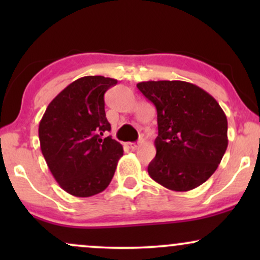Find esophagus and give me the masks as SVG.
<instances>
[{
    "instance_id": "esophagus-1",
    "label": "esophagus",
    "mask_w": 260,
    "mask_h": 260,
    "mask_svg": "<svg viewBox=\"0 0 260 260\" xmlns=\"http://www.w3.org/2000/svg\"><path fill=\"white\" fill-rule=\"evenodd\" d=\"M126 147L131 150H136L138 148V143H126Z\"/></svg>"
}]
</instances>
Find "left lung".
Segmentation results:
<instances>
[{"label": "left lung", "instance_id": "left-lung-1", "mask_svg": "<svg viewBox=\"0 0 260 260\" xmlns=\"http://www.w3.org/2000/svg\"><path fill=\"white\" fill-rule=\"evenodd\" d=\"M157 111L156 155L149 176L168 189L187 192L215 172L228 149V118L219 103L196 84L149 80L137 84Z\"/></svg>", "mask_w": 260, "mask_h": 260}]
</instances>
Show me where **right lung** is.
<instances>
[{
    "instance_id": "obj_1",
    "label": "right lung",
    "mask_w": 260,
    "mask_h": 260,
    "mask_svg": "<svg viewBox=\"0 0 260 260\" xmlns=\"http://www.w3.org/2000/svg\"><path fill=\"white\" fill-rule=\"evenodd\" d=\"M117 80L86 76L66 86L47 106L39 139L59 187L74 197H91L111 182L123 148L104 134L111 129L104 94Z\"/></svg>"
}]
</instances>
